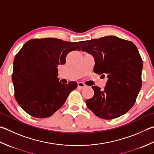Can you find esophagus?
I'll use <instances>...</instances> for the list:
<instances>
[{
    "label": "esophagus",
    "instance_id": "34e87169",
    "mask_svg": "<svg viewBox=\"0 0 154 154\" xmlns=\"http://www.w3.org/2000/svg\"><path fill=\"white\" fill-rule=\"evenodd\" d=\"M77 85H78V87H79V88H81V89H83V88H85V87H86V85H85V84H84L82 82H78Z\"/></svg>",
    "mask_w": 154,
    "mask_h": 154
}]
</instances>
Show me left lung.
Listing matches in <instances>:
<instances>
[{
    "mask_svg": "<svg viewBox=\"0 0 154 154\" xmlns=\"http://www.w3.org/2000/svg\"><path fill=\"white\" fill-rule=\"evenodd\" d=\"M83 51L95 59L93 71L107 77L104 90L93 86L94 95L86 104L100 118L123 116L133 107L142 85L143 61L131 41L115 36L79 42Z\"/></svg>",
    "mask_w": 154,
    "mask_h": 154,
    "instance_id": "8db88e82",
    "label": "left lung"
}]
</instances>
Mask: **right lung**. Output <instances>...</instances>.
<instances>
[{
	"mask_svg": "<svg viewBox=\"0 0 154 154\" xmlns=\"http://www.w3.org/2000/svg\"><path fill=\"white\" fill-rule=\"evenodd\" d=\"M80 49L77 42L55 38L31 39L23 45L14 57L12 80L15 99L25 112L45 118L63 106L77 83L60 82L57 67L69 52Z\"/></svg>",
	"mask_w": 154,
	"mask_h": 154,
	"instance_id": "obj_1",
	"label": "right lung"
}]
</instances>
